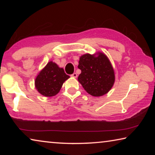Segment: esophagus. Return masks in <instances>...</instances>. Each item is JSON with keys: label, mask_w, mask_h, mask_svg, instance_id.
I'll return each instance as SVG.
<instances>
[{"label": "esophagus", "mask_w": 155, "mask_h": 155, "mask_svg": "<svg viewBox=\"0 0 155 155\" xmlns=\"http://www.w3.org/2000/svg\"><path fill=\"white\" fill-rule=\"evenodd\" d=\"M71 76L74 78H77V73H73V74Z\"/></svg>", "instance_id": "obj_1"}]
</instances>
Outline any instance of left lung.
I'll return each mask as SVG.
<instances>
[{"label": "left lung", "mask_w": 155, "mask_h": 155, "mask_svg": "<svg viewBox=\"0 0 155 155\" xmlns=\"http://www.w3.org/2000/svg\"><path fill=\"white\" fill-rule=\"evenodd\" d=\"M78 68L81 70L78 77V82L90 95L103 96L114 85V68L108 57L103 52L83 54L80 57Z\"/></svg>", "instance_id": "left-lung-1"}]
</instances>
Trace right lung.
<instances>
[{"label":"right lung","instance_id":"1","mask_svg":"<svg viewBox=\"0 0 155 155\" xmlns=\"http://www.w3.org/2000/svg\"><path fill=\"white\" fill-rule=\"evenodd\" d=\"M70 76L64 72L55 63L50 61L39 72L35 81L38 92L46 97L54 96L59 93L63 84Z\"/></svg>","mask_w":155,"mask_h":155}]
</instances>
